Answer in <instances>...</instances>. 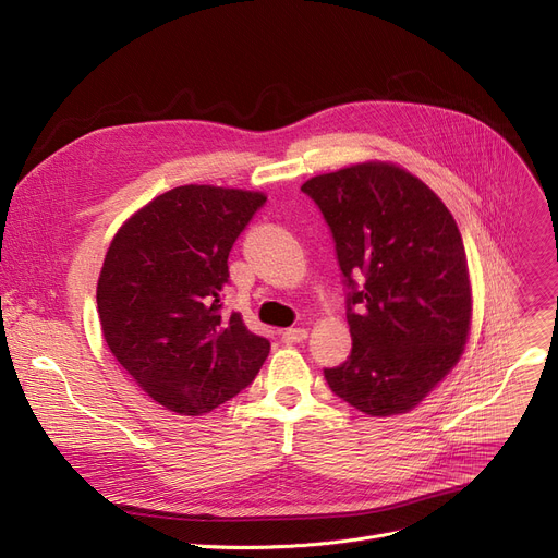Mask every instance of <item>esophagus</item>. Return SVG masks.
I'll return each mask as SVG.
<instances>
[{
    "label": "esophagus",
    "instance_id": "1",
    "mask_svg": "<svg viewBox=\"0 0 558 558\" xmlns=\"http://www.w3.org/2000/svg\"><path fill=\"white\" fill-rule=\"evenodd\" d=\"M280 337L284 343H301L307 339V330L305 328H287L280 332Z\"/></svg>",
    "mask_w": 558,
    "mask_h": 558
}]
</instances>
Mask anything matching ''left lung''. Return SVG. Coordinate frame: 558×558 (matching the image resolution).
I'll use <instances>...</instances> for the list:
<instances>
[{
	"label": "left lung",
	"instance_id": "left-lung-1",
	"mask_svg": "<svg viewBox=\"0 0 558 558\" xmlns=\"http://www.w3.org/2000/svg\"><path fill=\"white\" fill-rule=\"evenodd\" d=\"M330 226L343 274L350 357L330 389L368 416L414 409L459 362L471 330L461 232L421 179L389 162L314 175L301 187Z\"/></svg>",
	"mask_w": 558,
	"mask_h": 558
}]
</instances>
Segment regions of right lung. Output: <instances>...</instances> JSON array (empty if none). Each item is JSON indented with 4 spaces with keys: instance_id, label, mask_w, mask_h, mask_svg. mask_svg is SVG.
I'll return each mask as SVG.
<instances>
[{
    "instance_id": "1",
    "label": "right lung",
    "mask_w": 558,
    "mask_h": 558,
    "mask_svg": "<svg viewBox=\"0 0 558 558\" xmlns=\"http://www.w3.org/2000/svg\"><path fill=\"white\" fill-rule=\"evenodd\" d=\"M267 196L181 185L137 210L110 242L99 284L114 360L169 412L201 416L246 389L271 343L223 316L228 255Z\"/></svg>"
}]
</instances>
